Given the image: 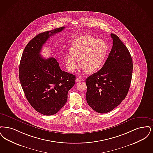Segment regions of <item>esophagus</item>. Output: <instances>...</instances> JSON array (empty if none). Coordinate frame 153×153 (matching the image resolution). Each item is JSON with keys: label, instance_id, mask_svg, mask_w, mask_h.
<instances>
[{"label": "esophagus", "instance_id": "obj_1", "mask_svg": "<svg viewBox=\"0 0 153 153\" xmlns=\"http://www.w3.org/2000/svg\"><path fill=\"white\" fill-rule=\"evenodd\" d=\"M83 80V78L81 76H78L76 79V82H82Z\"/></svg>", "mask_w": 153, "mask_h": 153}]
</instances>
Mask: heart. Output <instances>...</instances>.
Wrapping results in <instances>:
<instances>
[{
    "label": "heart",
    "mask_w": 153,
    "mask_h": 153,
    "mask_svg": "<svg viewBox=\"0 0 153 153\" xmlns=\"http://www.w3.org/2000/svg\"><path fill=\"white\" fill-rule=\"evenodd\" d=\"M106 43L102 39H97L92 36H79L72 43L70 53L65 55L67 69L73 72L80 66L87 73L97 71L103 62L108 53Z\"/></svg>",
    "instance_id": "b5f03b06"
}]
</instances>
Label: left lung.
<instances>
[{"mask_svg":"<svg viewBox=\"0 0 153 153\" xmlns=\"http://www.w3.org/2000/svg\"><path fill=\"white\" fill-rule=\"evenodd\" d=\"M113 45L104 65L86 79V100L94 111H111L124 100L130 86L133 60L119 37L111 33Z\"/></svg>","mask_w":153,"mask_h":153,"instance_id":"obj_1","label":"left lung"}]
</instances>
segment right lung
I'll return each instance as SVG.
<instances>
[{"instance_id": "add662e5", "label": "right lung", "mask_w": 153, "mask_h": 153, "mask_svg": "<svg viewBox=\"0 0 153 153\" xmlns=\"http://www.w3.org/2000/svg\"><path fill=\"white\" fill-rule=\"evenodd\" d=\"M65 27L39 33L25 47L19 65V80L27 100L43 115L58 113L67 100V93L74 86L75 76L62 71L54 58L44 59L40 51L50 36Z\"/></svg>"}]
</instances>
